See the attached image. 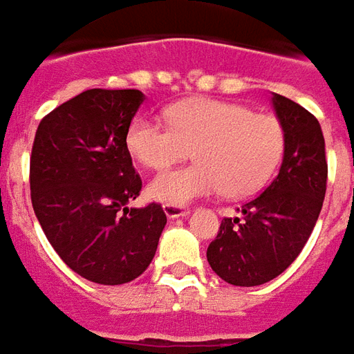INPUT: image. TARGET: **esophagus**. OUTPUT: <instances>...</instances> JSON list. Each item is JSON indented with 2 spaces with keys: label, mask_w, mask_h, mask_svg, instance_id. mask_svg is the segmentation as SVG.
I'll return each mask as SVG.
<instances>
[{
  "label": "esophagus",
  "mask_w": 354,
  "mask_h": 354,
  "mask_svg": "<svg viewBox=\"0 0 354 354\" xmlns=\"http://www.w3.org/2000/svg\"><path fill=\"white\" fill-rule=\"evenodd\" d=\"M164 213L167 215V219H179V217H187L190 213L189 207H183V205H164Z\"/></svg>",
  "instance_id": "1"
}]
</instances>
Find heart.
<instances>
[{"mask_svg": "<svg viewBox=\"0 0 354 354\" xmlns=\"http://www.w3.org/2000/svg\"><path fill=\"white\" fill-rule=\"evenodd\" d=\"M167 125L150 118H135L125 145L149 169H164L190 154L196 164L156 175L150 198L169 205L221 192L245 198L267 185L282 162L286 133L270 114H253L242 104L213 99L175 104L165 112Z\"/></svg>", "mask_w": 354, "mask_h": 354, "instance_id": "b5f03b06", "label": "heart"}]
</instances>
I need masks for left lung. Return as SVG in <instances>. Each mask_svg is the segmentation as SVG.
Returning <instances> with one entry per match:
<instances>
[{"mask_svg":"<svg viewBox=\"0 0 354 354\" xmlns=\"http://www.w3.org/2000/svg\"><path fill=\"white\" fill-rule=\"evenodd\" d=\"M286 133L280 171L242 207V219H223L207 248V263L232 286H261L282 274L301 253L322 209L328 179L324 135L297 102L272 93Z\"/></svg>","mask_w":354,"mask_h":354,"instance_id":"8db88e82","label":"left lung"}]
</instances>
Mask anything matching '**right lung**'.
<instances>
[{"mask_svg":"<svg viewBox=\"0 0 354 354\" xmlns=\"http://www.w3.org/2000/svg\"><path fill=\"white\" fill-rule=\"evenodd\" d=\"M142 101L137 89H87L37 125L34 213L62 261L95 284L141 277L167 223L162 205L127 207L142 187L125 145Z\"/></svg>","mask_w":354,"mask_h":354,"instance_id":"1","label":"right lung"}]
</instances>
